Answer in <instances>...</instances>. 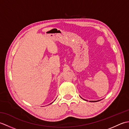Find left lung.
Returning <instances> with one entry per match:
<instances>
[{
  "instance_id": "obj_1",
  "label": "left lung",
  "mask_w": 129,
  "mask_h": 129,
  "mask_svg": "<svg viewBox=\"0 0 129 129\" xmlns=\"http://www.w3.org/2000/svg\"><path fill=\"white\" fill-rule=\"evenodd\" d=\"M81 99H83V98H81ZM83 99V100H85V101H87V100H85V99ZM101 100H97V101H90V102H97V101H100Z\"/></svg>"
}]
</instances>
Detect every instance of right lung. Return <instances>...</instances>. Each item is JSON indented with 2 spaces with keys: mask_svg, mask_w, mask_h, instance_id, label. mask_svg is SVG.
Masks as SVG:
<instances>
[{
  "mask_svg": "<svg viewBox=\"0 0 129 129\" xmlns=\"http://www.w3.org/2000/svg\"><path fill=\"white\" fill-rule=\"evenodd\" d=\"M54 101H53V102H54ZM51 103V104H52V103Z\"/></svg>",
  "mask_w": 129,
  "mask_h": 129,
  "instance_id": "right-lung-1",
  "label": "right lung"
}]
</instances>
